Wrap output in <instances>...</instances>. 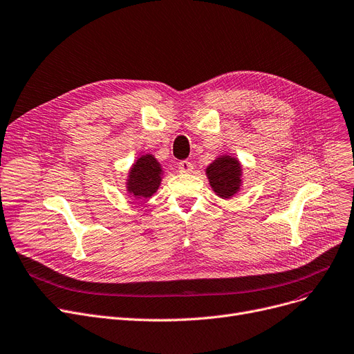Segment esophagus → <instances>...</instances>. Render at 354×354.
Returning a JSON list of instances; mask_svg holds the SVG:
<instances>
[{
	"instance_id": "obj_1",
	"label": "esophagus",
	"mask_w": 354,
	"mask_h": 354,
	"mask_svg": "<svg viewBox=\"0 0 354 354\" xmlns=\"http://www.w3.org/2000/svg\"><path fill=\"white\" fill-rule=\"evenodd\" d=\"M178 169H179L180 174H191L192 169H194V165L188 160H182V162L178 163Z\"/></svg>"
}]
</instances>
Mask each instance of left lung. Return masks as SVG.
Returning a JSON list of instances; mask_svg holds the SVG:
<instances>
[{
  "mask_svg": "<svg viewBox=\"0 0 354 354\" xmlns=\"http://www.w3.org/2000/svg\"><path fill=\"white\" fill-rule=\"evenodd\" d=\"M211 189L215 195L230 199L233 198L243 185V166L233 155H220L205 169Z\"/></svg>",
  "mask_w": 354,
  "mask_h": 354,
  "instance_id": "obj_1",
  "label": "left lung"
}]
</instances>
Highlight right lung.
Here are the masks:
<instances>
[{"label": "right lung", "instance_id": "1", "mask_svg": "<svg viewBox=\"0 0 354 354\" xmlns=\"http://www.w3.org/2000/svg\"><path fill=\"white\" fill-rule=\"evenodd\" d=\"M163 178V169L160 162L151 155L145 153L139 156L131 167L126 179L127 194L134 199H146L155 195L159 189Z\"/></svg>", "mask_w": 354, "mask_h": 354}]
</instances>
